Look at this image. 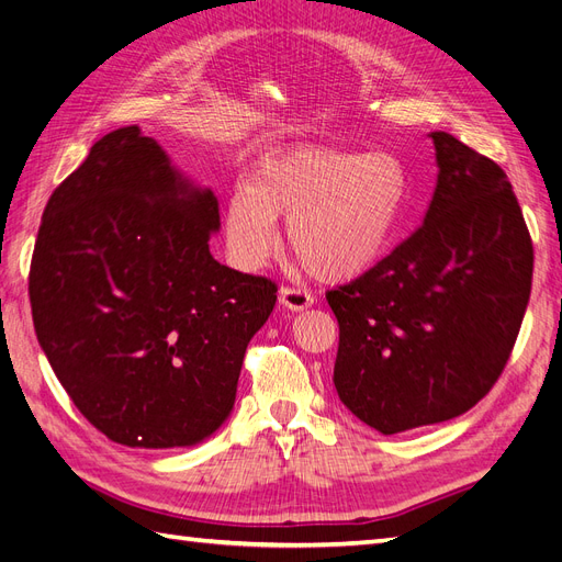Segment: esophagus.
Wrapping results in <instances>:
<instances>
[{
  "mask_svg": "<svg viewBox=\"0 0 562 562\" xmlns=\"http://www.w3.org/2000/svg\"><path fill=\"white\" fill-rule=\"evenodd\" d=\"M279 304L291 312H302L314 304V297L307 291H300V288H288L283 285L279 291Z\"/></svg>",
  "mask_w": 562,
  "mask_h": 562,
  "instance_id": "34e87169",
  "label": "esophagus"
}]
</instances>
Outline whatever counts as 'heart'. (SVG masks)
Returning a JSON list of instances; mask_svg holds the SVG:
<instances>
[{"instance_id":"heart-1","label":"heart","mask_w":562,"mask_h":562,"mask_svg":"<svg viewBox=\"0 0 562 562\" xmlns=\"http://www.w3.org/2000/svg\"><path fill=\"white\" fill-rule=\"evenodd\" d=\"M405 196V166L389 151H279L227 199V250L239 267L258 269L279 246L277 215H288V246L310 274L349 281L386 252Z\"/></svg>"}]
</instances>
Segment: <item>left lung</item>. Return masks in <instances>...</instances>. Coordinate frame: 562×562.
Segmentation results:
<instances>
[{"instance_id":"left-lung-1","label":"left lung","mask_w":562,"mask_h":562,"mask_svg":"<svg viewBox=\"0 0 562 562\" xmlns=\"http://www.w3.org/2000/svg\"><path fill=\"white\" fill-rule=\"evenodd\" d=\"M438 180L413 236L326 293L339 323L333 382L380 434L467 413L512 356L535 250L502 168L446 131L431 133Z\"/></svg>"}]
</instances>
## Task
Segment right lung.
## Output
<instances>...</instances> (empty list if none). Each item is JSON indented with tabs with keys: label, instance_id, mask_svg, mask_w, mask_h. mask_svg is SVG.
<instances>
[{
	"label": "right lung",
	"instance_id": "1",
	"mask_svg": "<svg viewBox=\"0 0 562 562\" xmlns=\"http://www.w3.org/2000/svg\"><path fill=\"white\" fill-rule=\"evenodd\" d=\"M217 199L140 126L50 194L30 265L35 333L67 396L128 448H187L229 417L277 283L220 265Z\"/></svg>",
	"mask_w": 562,
	"mask_h": 562
}]
</instances>
